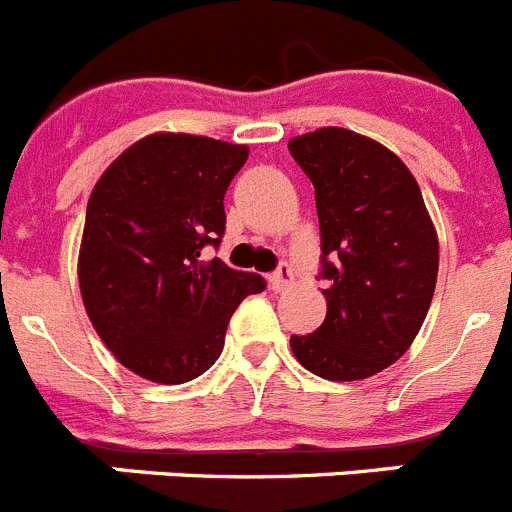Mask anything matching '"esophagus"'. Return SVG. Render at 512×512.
<instances>
[{
	"label": "esophagus",
	"instance_id": "esophagus-1",
	"mask_svg": "<svg viewBox=\"0 0 512 512\" xmlns=\"http://www.w3.org/2000/svg\"><path fill=\"white\" fill-rule=\"evenodd\" d=\"M292 279H295V274H292V266L282 264L277 271H274V274H271V287L277 289V292H282L284 287H289V284H292Z\"/></svg>",
	"mask_w": 512,
	"mask_h": 512
}]
</instances>
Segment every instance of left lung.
<instances>
[{
  "label": "left lung",
  "instance_id": "8db88e82",
  "mask_svg": "<svg viewBox=\"0 0 512 512\" xmlns=\"http://www.w3.org/2000/svg\"><path fill=\"white\" fill-rule=\"evenodd\" d=\"M289 153L315 187L328 279L323 325L289 338L292 354L333 382L374 377L408 351L428 315L436 225L415 176L379 140L318 128L289 140Z\"/></svg>",
  "mask_w": 512,
  "mask_h": 512
}]
</instances>
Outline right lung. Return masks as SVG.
Masks as SVG:
<instances>
[{
  "mask_svg": "<svg viewBox=\"0 0 512 512\" xmlns=\"http://www.w3.org/2000/svg\"><path fill=\"white\" fill-rule=\"evenodd\" d=\"M248 146L151 133L112 161L89 194L79 289L97 336L130 372L156 384L205 374L230 315L264 279L200 256L225 230L223 197Z\"/></svg>",
  "mask_w": 512,
  "mask_h": 512,
  "instance_id": "right-lung-1",
  "label": "right lung"
}]
</instances>
